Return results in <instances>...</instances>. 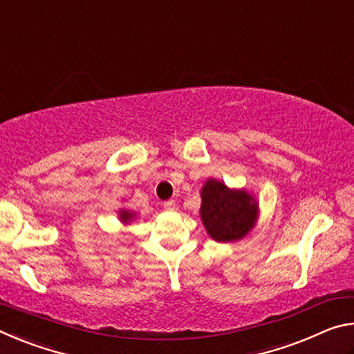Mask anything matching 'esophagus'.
I'll return each instance as SVG.
<instances>
[{"instance_id":"esophagus-1","label":"esophagus","mask_w":354,"mask_h":354,"mask_svg":"<svg viewBox=\"0 0 354 354\" xmlns=\"http://www.w3.org/2000/svg\"><path fill=\"white\" fill-rule=\"evenodd\" d=\"M164 207H165V209H175V200H167V201H164Z\"/></svg>"}]
</instances>
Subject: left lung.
<instances>
[{
    "label": "left lung",
    "mask_w": 354,
    "mask_h": 354,
    "mask_svg": "<svg viewBox=\"0 0 354 354\" xmlns=\"http://www.w3.org/2000/svg\"><path fill=\"white\" fill-rule=\"evenodd\" d=\"M201 220L214 241L242 239L257 217L254 198L245 190H230L223 183L209 179L201 190Z\"/></svg>",
    "instance_id": "8db88e82"
}]
</instances>
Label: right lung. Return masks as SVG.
I'll return each instance as SVG.
<instances>
[{
    "label": "right lung",
    "mask_w": 354,
    "mask_h": 354,
    "mask_svg": "<svg viewBox=\"0 0 354 354\" xmlns=\"http://www.w3.org/2000/svg\"><path fill=\"white\" fill-rule=\"evenodd\" d=\"M120 218H122L123 221H129L131 218H133V212H128V211H122V212H120Z\"/></svg>",
    "instance_id": "add662e5"
}]
</instances>
